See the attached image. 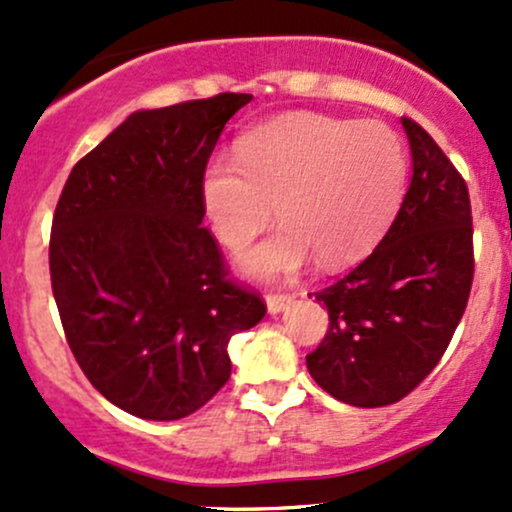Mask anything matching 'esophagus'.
I'll return each mask as SVG.
<instances>
[{
    "instance_id": "34e87169",
    "label": "esophagus",
    "mask_w": 512,
    "mask_h": 512,
    "mask_svg": "<svg viewBox=\"0 0 512 512\" xmlns=\"http://www.w3.org/2000/svg\"><path fill=\"white\" fill-rule=\"evenodd\" d=\"M266 302H268V312L278 315V312L288 310V307L293 305L295 293H268L266 295Z\"/></svg>"
}]
</instances>
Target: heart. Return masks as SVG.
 <instances>
[{"mask_svg":"<svg viewBox=\"0 0 512 512\" xmlns=\"http://www.w3.org/2000/svg\"><path fill=\"white\" fill-rule=\"evenodd\" d=\"M408 180V151L383 122L285 114L246 131L232 158L202 170V205L214 234L241 251L271 219L283 227L249 254V276L356 261L381 239Z\"/></svg>","mask_w":512,"mask_h":512,"instance_id":"1","label":"heart"}]
</instances>
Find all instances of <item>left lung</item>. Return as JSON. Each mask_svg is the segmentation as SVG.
Segmentation results:
<instances>
[{"label": "left lung", "mask_w": 512, "mask_h": 512, "mask_svg": "<svg viewBox=\"0 0 512 512\" xmlns=\"http://www.w3.org/2000/svg\"><path fill=\"white\" fill-rule=\"evenodd\" d=\"M412 180L381 244L315 293L329 329L307 371L356 408L393 405L447 351L474 283V224L466 180L420 124L403 117Z\"/></svg>", "instance_id": "obj_1"}]
</instances>
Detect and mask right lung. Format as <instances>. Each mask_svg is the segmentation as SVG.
<instances>
[{
  "label": "right lung",
  "instance_id": "add662e5",
  "mask_svg": "<svg viewBox=\"0 0 512 512\" xmlns=\"http://www.w3.org/2000/svg\"><path fill=\"white\" fill-rule=\"evenodd\" d=\"M251 100L222 92L134 112L60 192L48 263L65 339L87 381L144 420L212 400L232 376L229 339L266 315L202 227V170Z\"/></svg>",
  "mask_w": 512,
  "mask_h": 512
}]
</instances>
